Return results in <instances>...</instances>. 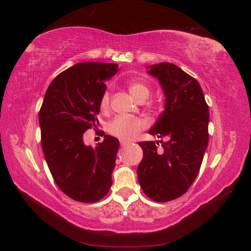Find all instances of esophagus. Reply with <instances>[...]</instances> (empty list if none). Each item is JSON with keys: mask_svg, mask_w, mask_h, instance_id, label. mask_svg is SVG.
Masks as SVG:
<instances>
[{"mask_svg": "<svg viewBox=\"0 0 251 251\" xmlns=\"http://www.w3.org/2000/svg\"><path fill=\"white\" fill-rule=\"evenodd\" d=\"M120 144H121V147H123V148H126L127 146H130L131 142L126 141V140H120Z\"/></svg>", "mask_w": 251, "mask_h": 251, "instance_id": "1", "label": "esophagus"}]
</instances>
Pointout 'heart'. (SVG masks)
I'll list each match as a JSON object with an SVG mask.
<instances>
[{
    "label": "heart",
    "instance_id": "obj_1",
    "mask_svg": "<svg viewBox=\"0 0 251 251\" xmlns=\"http://www.w3.org/2000/svg\"><path fill=\"white\" fill-rule=\"evenodd\" d=\"M127 90L136 100H146L151 93V89L146 83L131 79L127 81ZM110 104V93L108 91L100 98V108L107 110ZM147 126V123L136 117H116L108 126V132L120 139H133Z\"/></svg>",
    "mask_w": 251,
    "mask_h": 251
}]
</instances>
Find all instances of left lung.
<instances>
[{
	"instance_id": "1",
	"label": "left lung",
	"mask_w": 251,
	"mask_h": 251,
	"mask_svg": "<svg viewBox=\"0 0 251 251\" xmlns=\"http://www.w3.org/2000/svg\"><path fill=\"white\" fill-rule=\"evenodd\" d=\"M147 69L165 96L164 111L149 133L169 140L139 142L143 158L137 176L150 199L168 202L186 193L199 173L208 143L209 110L200 83L178 66L160 63Z\"/></svg>"
}]
</instances>
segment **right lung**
<instances>
[{"mask_svg":"<svg viewBox=\"0 0 251 251\" xmlns=\"http://www.w3.org/2000/svg\"><path fill=\"white\" fill-rule=\"evenodd\" d=\"M117 71L116 64H76L51 81L44 97L39 121L45 159L57 186L75 201H100L112 185L119 140L104 135L92 148L83 133L98 123L104 81Z\"/></svg>","mask_w":251,"mask_h":251,"instance_id":"1","label":"right lung"}]
</instances>
